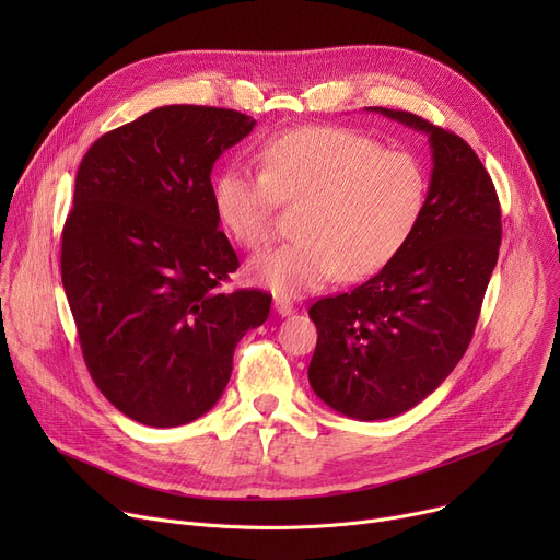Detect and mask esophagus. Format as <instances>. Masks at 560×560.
<instances>
[{"label": "esophagus", "instance_id": "esophagus-1", "mask_svg": "<svg viewBox=\"0 0 560 560\" xmlns=\"http://www.w3.org/2000/svg\"><path fill=\"white\" fill-rule=\"evenodd\" d=\"M275 311H277L281 317H285V315H290V313H295V306H292L290 300L277 298V300H275Z\"/></svg>", "mask_w": 560, "mask_h": 560}]
</instances>
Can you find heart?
I'll return each instance as SVG.
<instances>
[{
  "label": "heart",
  "instance_id": "b5f03b06",
  "mask_svg": "<svg viewBox=\"0 0 560 560\" xmlns=\"http://www.w3.org/2000/svg\"><path fill=\"white\" fill-rule=\"evenodd\" d=\"M427 199L420 163L340 127H302L262 144L260 172L229 165L213 182L220 224L245 249L270 238L277 203L296 206L298 241L252 260V279L279 298H300L340 275L365 279L413 233Z\"/></svg>",
  "mask_w": 560,
  "mask_h": 560
}]
</instances>
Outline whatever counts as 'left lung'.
Returning <instances> with one entry per match:
<instances>
[{
  "label": "left lung",
  "instance_id": "left-lung-1",
  "mask_svg": "<svg viewBox=\"0 0 560 560\" xmlns=\"http://www.w3.org/2000/svg\"><path fill=\"white\" fill-rule=\"evenodd\" d=\"M429 136L433 170L422 215L378 275L317 300L308 381L354 420H386L429 397L463 359L502 245L488 170L460 136L424 117L372 106Z\"/></svg>",
  "mask_w": 560,
  "mask_h": 560
}]
</instances>
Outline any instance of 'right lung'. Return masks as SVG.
<instances>
[{
	"mask_svg": "<svg viewBox=\"0 0 560 560\" xmlns=\"http://www.w3.org/2000/svg\"><path fill=\"white\" fill-rule=\"evenodd\" d=\"M256 120L172 104L85 152L61 241L81 354L102 395L147 427H182L224 393L233 349L270 315L258 288L220 290L238 270L218 229L211 170Z\"/></svg>",
	"mask_w": 560,
	"mask_h": 560,
	"instance_id": "right-lung-1",
	"label": "right lung"
}]
</instances>
